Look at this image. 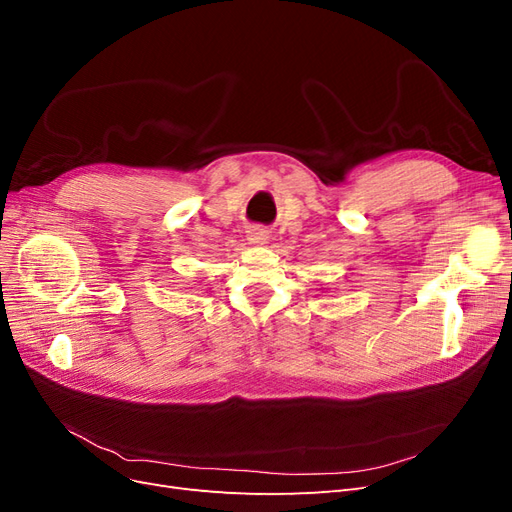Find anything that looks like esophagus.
<instances>
[{"instance_id": "obj_1", "label": "esophagus", "mask_w": 512, "mask_h": 512, "mask_svg": "<svg viewBox=\"0 0 512 512\" xmlns=\"http://www.w3.org/2000/svg\"><path fill=\"white\" fill-rule=\"evenodd\" d=\"M247 241H250L256 247L267 245L269 243V232L265 228H252L250 232H247Z\"/></svg>"}]
</instances>
